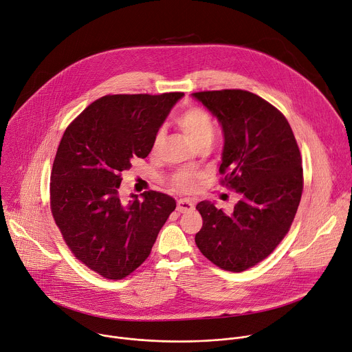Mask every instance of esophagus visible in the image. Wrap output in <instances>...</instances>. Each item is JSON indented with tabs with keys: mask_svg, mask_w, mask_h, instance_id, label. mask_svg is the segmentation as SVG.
<instances>
[{
	"mask_svg": "<svg viewBox=\"0 0 352 352\" xmlns=\"http://www.w3.org/2000/svg\"><path fill=\"white\" fill-rule=\"evenodd\" d=\"M177 212L180 214H186V212H190L194 210V204L190 201V200H186V199H180L177 201V207H176Z\"/></svg>",
	"mask_w": 352,
	"mask_h": 352,
	"instance_id": "obj_1",
	"label": "esophagus"
}]
</instances>
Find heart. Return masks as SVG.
<instances>
[{
    "label": "heart",
    "mask_w": 352,
    "mask_h": 352,
    "mask_svg": "<svg viewBox=\"0 0 352 352\" xmlns=\"http://www.w3.org/2000/svg\"><path fill=\"white\" fill-rule=\"evenodd\" d=\"M176 124L192 146H196L199 142H203V141H211L214 137V123H212L211 116L200 107L186 109L176 119ZM162 138H164L162 131H158L155 134L152 141V152H155L160 148ZM196 182H197V175L186 169L177 170L172 176L173 187L184 192L192 191L194 187H196Z\"/></svg>",
    "instance_id": "heart-1"
}]
</instances>
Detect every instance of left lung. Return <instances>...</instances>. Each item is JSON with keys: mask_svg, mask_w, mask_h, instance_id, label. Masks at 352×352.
Instances as JSON below:
<instances>
[{"mask_svg": "<svg viewBox=\"0 0 352 352\" xmlns=\"http://www.w3.org/2000/svg\"><path fill=\"white\" fill-rule=\"evenodd\" d=\"M223 133L222 184L242 199L232 212L201 201L200 252L222 270L241 272L270 256L288 233L303 190L300 152L284 114L242 89L196 92Z\"/></svg>", "mask_w": 352, "mask_h": 352, "instance_id": "8db88e82", "label": "left lung"}]
</instances>
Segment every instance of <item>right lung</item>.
<instances>
[{
	"label": "right lung",
	"mask_w": 352,
	"mask_h": 352,
	"mask_svg": "<svg viewBox=\"0 0 352 352\" xmlns=\"http://www.w3.org/2000/svg\"><path fill=\"white\" fill-rule=\"evenodd\" d=\"M182 92L106 95L67 127L50 176L53 218L74 256L109 280H122L149 256L176 208L160 191L120 196L122 173L146 158Z\"/></svg>",
	"instance_id": "right-lung-1"
}]
</instances>
